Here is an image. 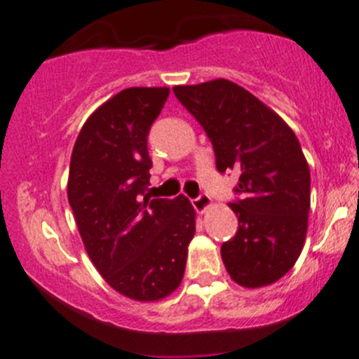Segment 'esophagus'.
Segmentation results:
<instances>
[{
	"label": "esophagus",
	"mask_w": 359,
	"mask_h": 359,
	"mask_svg": "<svg viewBox=\"0 0 359 359\" xmlns=\"http://www.w3.org/2000/svg\"><path fill=\"white\" fill-rule=\"evenodd\" d=\"M211 205V198L206 192H201V194L198 196V198L192 199V206H194L196 211H199V213H203L208 206Z\"/></svg>",
	"instance_id": "obj_1"
}]
</instances>
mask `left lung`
Instances as JSON below:
<instances>
[{
	"label": "left lung",
	"mask_w": 359,
	"mask_h": 359,
	"mask_svg": "<svg viewBox=\"0 0 359 359\" xmlns=\"http://www.w3.org/2000/svg\"><path fill=\"white\" fill-rule=\"evenodd\" d=\"M211 141L217 170L237 172L230 208L239 229L222 244L230 277L244 287L273 284L303 249L309 168L292 129L246 89L225 79L173 88Z\"/></svg>",
	"instance_id": "left-lung-1"
}]
</instances>
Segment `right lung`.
Segmentation results:
<instances>
[{
  "instance_id": "add662e5",
  "label": "right lung",
  "mask_w": 359,
  "mask_h": 359,
  "mask_svg": "<svg viewBox=\"0 0 359 359\" xmlns=\"http://www.w3.org/2000/svg\"><path fill=\"white\" fill-rule=\"evenodd\" d=\"M170 89L129 88L82 127L69 173V203L90 262L104 280L135 301L179 287L196 232L189 199L154 198L148 135Z\"/></svg>"
}]
</instances>
